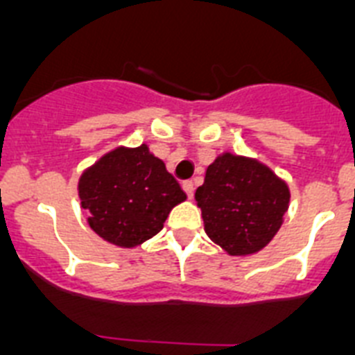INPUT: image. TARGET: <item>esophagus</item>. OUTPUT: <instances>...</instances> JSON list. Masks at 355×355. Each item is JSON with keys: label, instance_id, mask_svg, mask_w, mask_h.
<instances>
[{"label": "esophagus", "instance_id": "esophagus-1", "mask_svg": "<svg viewBox=\"0 0 355 355\" xmlns=\"http://www.w3.org/2000/svg\"><path fill=\"white\" fill-rule=\"evenodd\" d=\"M183 190L187 192L188 199H192V197H193V183H192V181H184Z\"/></svg>", "mask_w": 355, "mask_h": 355}]
</instances>
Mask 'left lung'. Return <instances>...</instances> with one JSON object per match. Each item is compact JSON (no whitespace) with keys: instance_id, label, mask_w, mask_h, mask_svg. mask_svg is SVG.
Segmentation results:
<instances>
[{"instance_id":"8db88e82","label":"left lung","mask_w":355,"mask_h":355,"mask_svg":"<svg viewBox=\"0 0 355 355\" xmlns=\"http://www.w3.org/2000/svg\"><path fill=\"white\" fill-rule=\"evenodd\" d=\"M196 200L209 240L229 256H249L281 229L290 188L258 159L222 153L206 168Z\"/></svg>"}]
</instances>
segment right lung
<instances>
[{
    "mask_svg": "<svg viewBox=\"0 0 355 355\" xmlns=\"http://www.w3.org/2000/svg\"><path fill=\"white\" fill-rule=\"evenodd\" d=\"M78 196L89 213L90 229L122 249L158 234L172 208L187 199L146 144L121 146L101 156L81 174Z\"/></svg>",
    "mask_w": 355,
    "mask_h": 355,
    "instance_id": "add662e5",
    "label": "right lung"
}]
</instances>
